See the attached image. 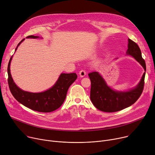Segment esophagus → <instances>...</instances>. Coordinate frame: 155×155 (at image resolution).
Wrapping results in <instances>:
<instances>
[{"mask_svg": "<svg viewBox=\"0 0 155 155\" xmlns=\"http://www.w3.org/2000/svg\"><path fill=\"white\" fill-rule=\"evenodd\" d=\"M79 75H80V76L81 77H85V75H86V71H85V70H84V69L81 70L80 71V72H79Z\"/></svg>", "mask_w": 155, "mask_h": 155, "instance_id": "34e87169", "label": "esophagus"}]
</instances>
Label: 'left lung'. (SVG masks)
<instances>
[{
  "instance_id": "obj_1",
  "label": "left lung",
  "mask_w": 155,
  "mask_h": 155,
  "mask_svg": "<svg viewBox=\"0 0 155 155\" xmlns=\"http://www.w3.org/2000/svg\"><path fill=\"white\" fill-rule=\"evenodd\" d=\"M127 54L131 55L146 71V63L142 58L140 48L135 42L128 39ZM145 73L136 87L127 92H116L108 87L98 72L88 73L91 81V100L94 106L101 111L114 112L131 106L140 98L144 88Z\"/></svg>"
}]
</instances>
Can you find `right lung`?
Wrapping results in <instances>:
<instances>
[{
	"label": "right lung",
	"instance_id": "add662e5",
	"mask_svg": "<svg viewBox=\"0 0 155 155\" xmlns=\"http://www.w3.org/2000/svg\"><path fill=\"white\" fill-rule=\"evenodd\" d=\"M28 38H38L36 36H28ZM24 39L19 43L18 46ZM11 58L7 67L8 84L13 97L19 103L32 110L41 112H50L58 109L66 98L67 91L70 86L75 82L77 75L75 73H61L58 80L53 87L41 93H32L22 91L15 84L10 72Z\"/></svg>",
	"mask_w": 155,
	"mask_h": 155
}]
</instances>
